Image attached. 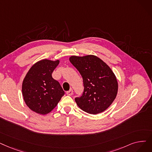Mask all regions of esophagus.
I'll return each instance as SVG.
<instances>
[{"mask_svg":"<svg viewBox=\"0 0 152 152\" xmlns=\"http://www.w3.org/2000/svg\"><path fill=\"white\" fill-rule=\"evenodd\" d=\"M66 94L68 96H71V95H72V94H73V91H72V89H70L69 91L66 92Z\"/></svg>","mask_w":152,"mask_h":152,"instance_id":"1","label":"esophagus"}]
</instances>
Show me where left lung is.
Wrapping results in <instances>:
<instances>
[{
  "mask_svg": "<svg viewBox=\"0 0 152 152\" xmlns=\"http://www.w3.org/2000/svg\"><path fill=\"white\" fill-rule=\"evenodd\" d=\"M69 61L83 80V95L75 98L78 107L91 114L106 110L114 101L118 91V83L113 71L94 55L71 56Z\"/></svg>",
  "mask_w": 152,
  "mask_h": 152,
  "instance_id": "1",
  "label": "left lung"
}]
</instances>
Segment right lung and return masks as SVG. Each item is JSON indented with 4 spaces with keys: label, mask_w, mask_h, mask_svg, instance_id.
<instances>
[{
    "label": "right lung",
    "mask_w": 152,
    "mask_h": 152,
    "mask_svg": "<svg viewBox=\"0 0 152 152\" xmlns=\"http://www.w3.org/2000/svg\"><path fill=\"white\" fill-rule=\"evenodd\" d=\"M60 60L47 59L37 62L26 75L22 83V95L27 106L45 115L53 109L64 96L60 84L52 77Z\"/></svg>",
    "instance_id": "1"
}]
</instances>
